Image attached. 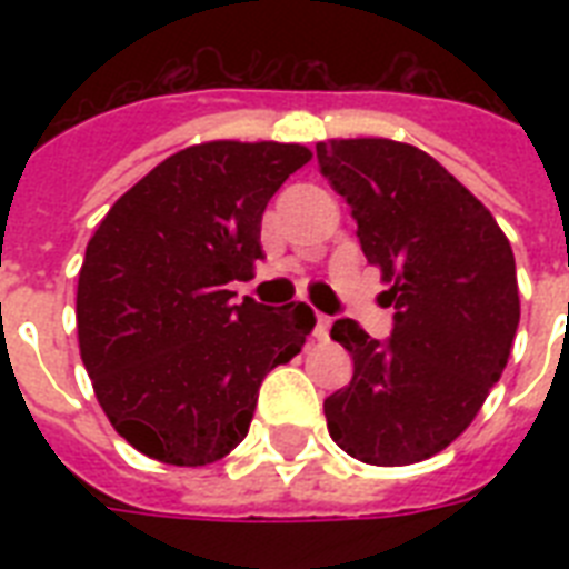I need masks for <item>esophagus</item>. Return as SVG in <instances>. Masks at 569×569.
<instances>
[{
  "instance_id": "esophagus-1",
  "label": "esophagus",
  "mask_w": 569,
  "mask_h": 569,
  "mask_svg": "<svg viewBox=\"0 0 569 569\" xmlns=\"http://www.w3.org/2000/svg\"><path fill=\"white\" fill-rule=\"evenodd\" d=\"M330 325H333V319H330V316H316V330H312V333H316V339H328V333H330Z\"/></svg>"
}]
</instances>
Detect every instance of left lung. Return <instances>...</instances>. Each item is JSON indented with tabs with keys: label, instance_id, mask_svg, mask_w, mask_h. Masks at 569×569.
Segmentation results:
<instances>
[{
	"label": "left lung",
	"instance_id": "obj_1",
	"mask_svg": "<svg viewBox=\"0 0 569 569\" xmlns=\"http://www.w3.org/2000/svg\"><path fill=\"white\" fill-rule=\"evenodd\" d=\"M316 156L396 307L387 342L333 321L355 378L325 398L328 431L363 463H419L467 431L502 378L520 325L513 250L487 206L419 147L348 138Z\"/></svg>",
	"mask_w": 569,
	"mask_h": 569
}]
</instances>
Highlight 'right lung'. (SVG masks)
Listing matches in <instances>:
<instances>
[{"mask_svg":"<svg viewBox=\"0 0 569 569\" xmlns=\"http://www.w3.org/2000/svg\"><path fill=\"white\" fill-rule=\"evenodd\" d=\"M310 150L209 141L156 164L111 206L76 289L82 363L141 455L206 467L248 437L259 387L316 328L307 303H232L262 259L259 223Z\"/></svg>","mask_w":569,"mask_h":569,"instance_id":"1","label":"right lung"}]
</instances>
